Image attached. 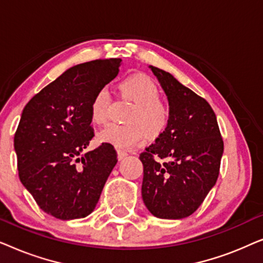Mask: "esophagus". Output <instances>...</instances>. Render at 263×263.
I'll use <instances>...</instances> for the list:
<instances>
[{"label":"esophagus","instance_id":"1","mask_svg":"<svg viewBox=\"0 0 263 263\" xmlns=\"http://www.w3.org/2000/svg\"><path fill=\"white\" fill-rule=\"evenodd\" d=\"M128 156V153L125 152V151H122V149H117V157H118V160H123L125 157Z\"/></svg>","mask_w":263,"mask_h":263}]
</instances>
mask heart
I'll list each match as a JSON object with an SVG mask.
<instances>
[{"label": "heart", "instance_id": "1", "mask_svg": "<svg viewBox=\"0 0 263 263\" xmlns=\"http://www.w3.org/2000/svg\"><path fill=\"white\" fill-rule=\"evenodd\" d=\"M124 97L135 103L129 112V124H109L99 132L100 142L110 143L117 148L129 149L138 146L146 138L161 134L167 127L168 110L160 102V91L157 82L145 74L125 78L120 84ZM111 96L106 87L99 88L91 100V118L96 124H105L110 116Z\"/></svg>", "mask_w": 263, "mask_h": 263}]
</instances>
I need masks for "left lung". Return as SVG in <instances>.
<instances>
[{"mask_svg":"<svg viewBox=\"0 0 263 263\" xmlns=\"http://www.w3.org/2000/svg\"><path fill=\"white\" fill-rule=\"evenodd\" d=\"M168 100L165 130L140 154L142 200L154 217L182 219L203 202L219 176L224 142L206 99L149 66Z\"/></svg>","mask_w":263,"mask_h":263,"instance_id":"8db88e82","label":"left lung"}]
</instances>
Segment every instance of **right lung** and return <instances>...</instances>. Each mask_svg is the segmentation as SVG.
<instances>
[{"mask_svg":"<svg viewBox=\"0 0 263 263\" xmlns=\"http://www.w3.org/2000/svg\"><path fill=\"white\" fill-rule=\"evenodd\" d=\"M121 62L96 60L69 68L21 114L14 135L19 178L41 210L57 219L91 214L117 163L110 143L84 151L95 136L91 100L117 77Z\"/></svg>","mask_w":263,"mask_h":263,"instance_id":"1","label":"right lung"}]
</instances>
